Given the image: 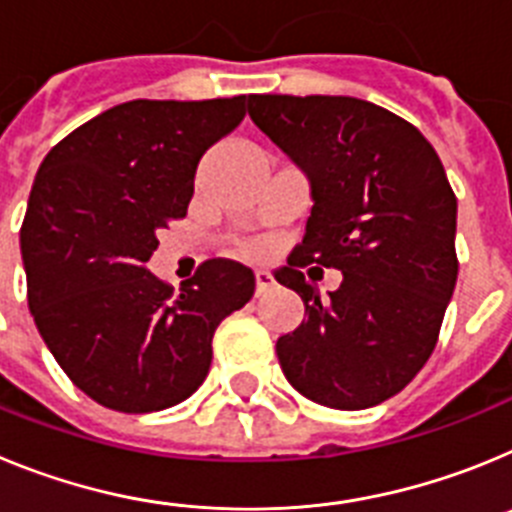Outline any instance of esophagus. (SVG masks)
I'll return each instance as SVG.
<instances>
[{"mask_svg":"<svg viewBox=\"0 0 512 512\" xmlns=\"http://www.w3.org/2000/svg\"><path fill=\"white\" fill-rule=\"evenodd\" d=\"M253 277H256V295H261V292H266V289H269L271 284H274V279H271V274H269V271H264V269L256 271Z\"/></svg>","mask_w":512,"mask_h":512,"instance_id":"1","label":"esophagus"}]
</instances>
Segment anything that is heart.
Masks as SVG:
<instances>
[{"label":"heart","mask_w":512,"mask_h":512,"mask_svg":"<svg viewBox=\"0 0 512 512\" xmlns=\"http://www.w3.org/2000/svg\"><path fill=\"white\" fill-rule=\"evenodd\" d=\"M246 251H248V253H251V251H259V248H256V246H251V248H246Z\"/></svg>","instance_id":"heart-1"}]
</instances>
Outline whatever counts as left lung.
I'll return each mask as SVG.
<instances>
[{
  "instance_id": "1",
  "label": "left lung",
  "mask_w": 512,
  "mask_h": 512,
  "mask_svg": "<svg viewBox=\"0 0 512 512\" xmlns=\"http://www.w3.org/2000/svg\"><path fill=\"white\" fill-rule=\"evenodd\" d=\"M248 115L310 182L302 243L274 274L305 302L277 341L287 382L307 400L364 410L423 369L456 287V197L415 125L356 97L248 94ZM307 263L338 268L328 298Z\"/></svg>"
}]
</instances>
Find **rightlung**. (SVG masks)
Returning <instances> with one entry per match:
<instances>
[{
	"label": "right lung",
	"instance_id": "obj_1",
	"mask_svg": "<svg viewBox=\"0 0 512 512\" xmlns=\"http://www.w3.org/2000/svg\"><path fill=\"white\" fill-rule=\"evenodd\" d=\"M246 115V97L133 99L51 148L20 230L27 305L81 392L120 413L187 400L212 336L253 297V271L200 266L179 292L148 271L158 230L187 215L197 164Z\"/></svg>",
	"mask_w": 512,
	"mask_h": 512
}]
</instances>
